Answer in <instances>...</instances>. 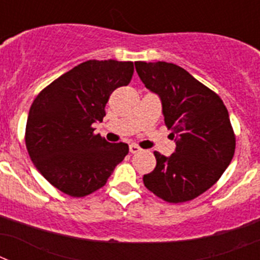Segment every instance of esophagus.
Here are the masks:
<instances>
[{
	"mask_svg": "<svg viewBox=\"0 0 260 260\" xmlns=\"http://www.w3.org/2000/svg\"><path fill=\"white\" fill-rule=\"evenodd\" d=\"M128 151L132 153H138V152H141L142 148L141 147H138L137 144H130V147H128Z\"/></svg>",
	"mask_w": 260,
	"mask_h": 260,
	"instance_id": "1",
	"label": "esophagus"
}]
</instances>
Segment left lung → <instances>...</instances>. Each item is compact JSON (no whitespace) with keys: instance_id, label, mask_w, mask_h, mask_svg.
Wrapping results in <instances>:
<instances>
[{"instance_id":"obj_1","label":"left lung","mask_w":260,"mask_h":260,"mask_svg":"<svg viewBox=\"0 0 260 260\" xmlns=\"http://www.w3.org/2000/svg\"><path fill=\"white\" fill-rule=\"evenodd\" d=\"M144 83L161 99L176 151L165 157L155 151L156 168L143 183L168 203H183L207 191L231 164L236 134L220 96L169 62H135Z\"/></svg>"}]
</instances>
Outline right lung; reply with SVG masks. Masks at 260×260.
Segmentation results:
<instances>
[{
    "mask_svg": "<svg viewBox=\"0 0 260 260\" xmlns=\"http://www.w3.org/2000/svg\"><path fill=\"white\" fill-rule=\"evenodd\" d=\"M132 61L89 59L53 80L35 98L26 125L27 151L36 169L59 191L82 198L107 183L127 155L126 143L95 134L110 93L127 86Z\"/></svg>",
    "mask_w": 260,
    "mask_h": 260,
    "instance_id": "add662e5",
    "label": "right lung"
}]
</instances>
